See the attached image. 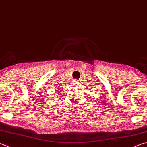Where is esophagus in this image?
<instances>
[{
	"label": "esophagus",
	"instance_id": "1",
	"mask_svg": "<svg viewBox=\"0 0 147 147\" xmlns=\"http://www.w3.org/2000/svg\"><path fill=\"white\" fill-rule=\"evenodd\" d=\"M75 82H76V84H78V80H75Z\"/></svg>",
	"mask_w": 147,
	"mask_h": 147
}]
</instances>
